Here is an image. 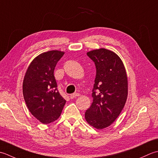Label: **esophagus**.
Here are the masks:
<instances>
[{"mask_svg":"<svg viewBox=\"0 0 158 158\" xmlns=\"http://www.w3.org/2000/svg\"><path fill=\"white\" fill-rule=\"evenodd\" d=\"M80 95L79 93H73V94L70 95V98L71 99H73V98H76L77 97H78V96Z\"/></svg>","mask_w":158,"mask_h":158,"instance_id":"esophagus-1","label":"esophagus"}]
</instances>
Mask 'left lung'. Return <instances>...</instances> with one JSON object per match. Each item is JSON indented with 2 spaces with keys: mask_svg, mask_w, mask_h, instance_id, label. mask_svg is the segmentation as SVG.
Instances as JSON below:
<instances>
[{
  "mask_svg": "<svg viewBox=\"0 0 158 158\" xmlns=\"http://www.w3.org/2000/svg\"><path fill=\"white\" fill-rule=\"evenodd\" d=\"M95 63L96 76L93 89V103L85 112L87 123L98 130L116 120L127 98V77L120 57L105 48L86 53Z\"/></svg>",
  "mask_w": 158,
  "mask_h": 158,
  "instance_id": "8db88e82",
  "label": "left lung"
}]
</instances>
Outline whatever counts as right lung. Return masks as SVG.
Segmentation results:
<instances>
[{"label":"right lung","instance_id":"1","mask_svg":"<svg viewBox=\"0 0 158 158\" xmlns=\"http://www.w3.org/2000/svg\"><path fill=\"white\" fill-rule=\"evenodd\" d=\"M65 54L51 50L35 57L26 72L22 91L28 110L44 124L56 121L62 112L66 100L57 89L54 68Z\"/></svg>","mask_w":158,"mask_h":158}]
</instances>
